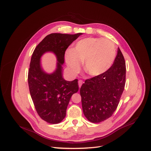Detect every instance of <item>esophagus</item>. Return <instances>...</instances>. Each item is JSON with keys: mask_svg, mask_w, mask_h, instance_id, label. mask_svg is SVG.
<instances>
[{"mask_svg": "<svg viewBox=\"0 0 151 151\" xmlns=\"http://www.w3.org/2000/svg\"><path fill=\"white\" fill-rule=\"evenodd\" d=\"M83 83V82L82 80H79L78 81V85H79V87H80V88H81Z\"/></svg>", "mask_w": 151, "mask_h": 151, "instance_id": "obj_1", "label": "esophagus"}]
</instances>
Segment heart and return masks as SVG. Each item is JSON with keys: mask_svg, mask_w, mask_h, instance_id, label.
<instances>
[{"mask_svg": "<svg viewBox=\"0 0 151 151\" xmlns=\"http://www.w3.org/2000/svg\"><path fill=\"white\" fill-rule=\"evenodd\" d=\"M116 47L108 38L89 37L78 41L73 50L65 53V60L70 72L76 73L84 62L86 72L92 76L104 73L111 67L116 58Z\"/></svg>", "mask_w": 151, "mask_h": 151, "instance_id": "obj_1", "label": "heart"}]
</instances>
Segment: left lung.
<instances>
[{"label": "left lung", "mask_w": 151, "mask_h": 151, "mask_svg": "<svg viewBox=\"0 0 151 151\" xmlns=\"http://www.w3.org/2000/svg\"><path fill=\"white\" fill-rule=\"evenodd\" d=\"M126 67L119 47L113 65L106 72L86 80L80 89L83 113L89 121L99 123L116 109L124 90Z\"/></svg>", "instance_id": "left-lung-1"}]
</instances>
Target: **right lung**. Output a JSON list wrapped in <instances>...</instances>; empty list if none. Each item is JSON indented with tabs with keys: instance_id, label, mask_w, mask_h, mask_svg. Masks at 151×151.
Segmentation results:
<instances>
[{
	"instance_id": "obj_1",
	"label": "right lung",
	"mask_w": 151,
	"mask_h": 151,
	"mask_svg": "<svg viewBox=\"0 0 151 151\" xmlns=\"http://www.w3.org/2000/svg\"><path fill=\"white\" fill-rule=\"evenodd\" d=\"M82 34H51L37 46L32 55L28 72L30 96L39 116L50 124H58L65 118L71 97L78 91L77 79L71 81L63 79L62 65L67 47ZM47 52L54 53L58 60L52 74L45 72L40 62Z\"/></svg>"
}]
</instances>
